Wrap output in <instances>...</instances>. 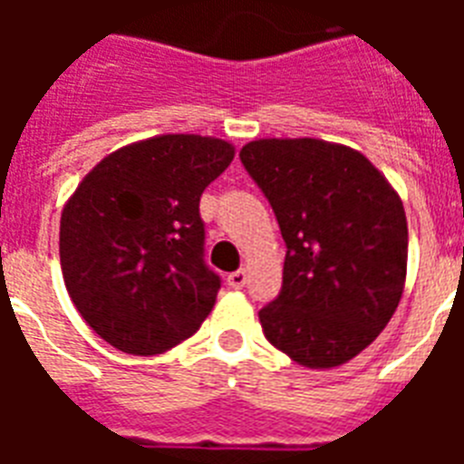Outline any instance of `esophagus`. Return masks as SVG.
I'll list each match as a JSON object with an SVG mask.
<instances>
[{"instance_id": "34e87169", "label": "esophagus", "mask_w": 464, "mask_h": 464, "mask_svg": "<svg viewBox=\"0 0 464 464\" xmlns=\"http://www.w3.org/2000/svg\"><path fill=\"white\" fill-rule=\"evenodd\" d=\"M226 282H228V286H231V289H243V286H246V284H247V272H246V269L231 272Z\"/></svg>"}]
</instances>
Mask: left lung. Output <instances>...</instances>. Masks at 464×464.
I'll return each instance as SVG.
<instances>
[{
	"label": "left lung",
	"mask_w": 464,
	"mask_h": 464,
	"mask_svg": "<svg viewBox=\"0 0 464 464\" xmlns=\"http://www.w3.org/2000/svg\"><path fill=\"white\" fill-rule=\"evenodd\" d=\"M240 163L286 243L282 291L260 310L265 337L301 366L346 363L402 298V199L366 156L323 140L250 141Z\"/></svg>",
	"instance_id": "obj_1"
}]
</instances>
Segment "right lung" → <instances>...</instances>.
I'll return each mask as SVG.
<instances>
[{
    "mask_svg": "<svg viewBox=\"0 0 464 464\" xmlns=\"http://www.w3.org/2000/svg\"><path fill=\"white\" fill-rule=\"evenodd\" d=\"M233 147L163 134L103 159L62 211L60 262L76 310L120 352L151 356L199 330L221 276L204 260L199 197Z\"/></svg>",
    "mask_w": 464,
    "mask_h": 464,
    "instance_id": "right-lung-1",
    "label": "right lung"
}]
</instances>
